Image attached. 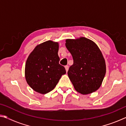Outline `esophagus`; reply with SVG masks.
<instances>
[{
  "label": "esophagus",
  "mask_w": 126,
  "mask_h": 126,
  "mask_svg": "<svg viewBox=\"0 0 126 126\" xmlns=\"http://www.w3.org/2000/svg\"><path fill=\"white\" fill-rule=\"evenodd\" d=\"M65 68L66 71L68 72V68H69V66H68V65H65Z\"/></svg>",
  "instance_id": "34e87169"
}]
</instances>
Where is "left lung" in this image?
Segmentation results:
<instances>
[{
	"mask_svg": "<svg viewBox=\"0 0 126 126\" xmlns=\"http://www.w3.org/2000/svg\"><path fill=\"white\" fill-rule=\"evenodd\" d=\"M65 46L71 53L73 64L68 75L79 93L87 94L95 92L106 74V63L97 44L86 38L67 39Z\"/></svg>",
	"mask_w": 126,
	"mask_h": 126,
	"instance_id": "8db88e82",
	"label": "left lung"
}]
</instances>
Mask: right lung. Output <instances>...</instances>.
<instances>
[{"instance_id":"right-lung-1","label":"right lung","mask_w":126,"mask_h":126,"mask_svg":"<svg viewBox=\"0 0 126 126\" xmlns=\"http://www.w3.org/2000/svg\"><path fill=\"white\" fill-rule=\"evenodd\" d=\"M58 43L51 40L37 46L29 55L25 68V79L34 91L46 94L52 91L66 73L59 64Z\"/></svg>"}]
</instances>
